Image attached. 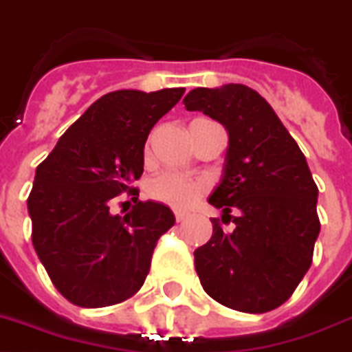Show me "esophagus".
I'll return each mask as SVG.
<instances>
[{
  "label": "esophagus",
  "mask_w": 352,
  "mask_h": 352,
  "mask_svg": "<svg viewBox=\"0 0 352 352\" xmlns=\"http://www.w3.org/2000/svg\"><path fill=\"white\" fill-rule=\"evenodd\" d=\"M174 217H176L178 223H182V221H186L187 219V213H184V211H174Z\"/></svg>",
  "instance_id": "esophagus-1"
}]
</instances>
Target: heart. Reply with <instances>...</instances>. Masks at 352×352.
Listing matches in <instances>:
<instances>
[{
  "label": "heart",
  "instance_id": "obj_1",
  "mask_svg": "<svg viewBox=\"0 0 352 352\" xmlns=\"http://www.w3.org/2000/svg\"><path fill=\"white\" fill-rule=\"evenodd\" d=\"M208 191V184L179 173H161L148 182V197L173 210H189Z\"/></svg>",
  "mask_w": 352,
  "mask_h": 352
}]
</instances>
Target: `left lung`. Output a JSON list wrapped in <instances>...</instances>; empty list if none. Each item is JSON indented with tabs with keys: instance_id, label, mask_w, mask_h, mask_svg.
<instances>
[{
	"instance_id": "left-lung-1",
	"label": "left lung",
	"mask_w": 352,
	"mask_h": 352,
	"mask_svg": "<svg viewBox=\"0 0 352 352\" xmlns=\"http://www.w3.org/2000/svg\"><path fill=\"white\" fill-rule=\"evenodd\" d=\"M184 104L219 120L230 137L224 176L210 197L224 215L211 219L213 236L195 250L200 284L232 310H274L310 269L321 230L305 154L250 87H198ZM230 220L234 226L224 229Z\"/></svg>"
}]
</instances>
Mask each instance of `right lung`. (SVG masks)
<instances>
[{
  "label": "right lung",
  "mask_w": 352,
  "mask_h": 352,
  "mask_svg": "<svg viewBox=\"0 0 352 352\" xmlns=\"http://www.w3.org/2000/svg\"><path fill=\"white\" fill-rule=\"evenodd\" d=\"M184 92L105 94L36 166L28 198L31 239L50 280L72 305H118L144 284L157 239L174 226L173 211L139 200L120 217L109 206L122 192L139 197L131 184L142 174L148 133Z\"/></svg>",
  "instance_id": "right-lung-1"
}]
</instances>
